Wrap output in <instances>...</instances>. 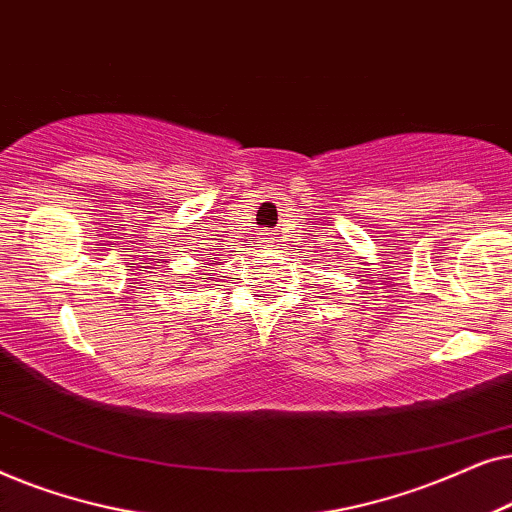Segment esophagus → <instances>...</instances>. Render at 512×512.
I'll return each instance as SVG.
<instances>
[{
  "instance_id": "obj_1",
  "label": "esophagus",
  "mask_w": 512,
  "mask_h": 512,
  "mask_svg": "<svg viewBox=\"0 0 512 512\" xmlns=\"http://www.w3.org/2000/svg\"><path fill=\"white\" fill-rule=\"evenodd\" d=\"M258 235H261V242L268 244V242H272V235H275V233H268V230H263V233H258Z\"/></svg>"
}]
</instances>
